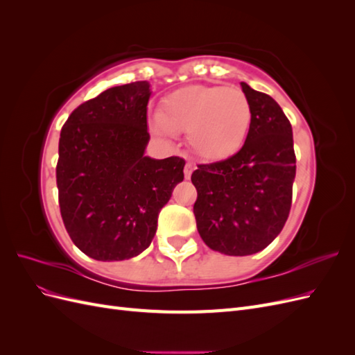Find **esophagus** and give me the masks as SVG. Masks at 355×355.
I'll return each mask as SVG.
<instances>
[{"mask_svg": "<svg viewBox=\"0 0 355 355\" xmlns=\"http://www.w3.org/2000/svg\"><path fill=\"white\" fill-rule=\"evenodd\" d=\"M194 163H191V161H187V164H185V178L187 179H189L191 178V173H192V171H194Z\"/></svg>", "mask_w": 355, "mask_h": 355, "instance_id": "34e87169", "label": "esophagus"}]
</instances>
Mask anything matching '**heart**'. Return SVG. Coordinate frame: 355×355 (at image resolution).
<instances>
[{"label":"heart","instance_id":"b5f03b06","mask_svg":"<svg viewBox=\"0 0 355 355\" xmlns=\"http://www.w3.org/2000/svg\"><path fill=\"white\" fill-rule=\"evenodd\" d=\"M250 121V102L240 89L197 84L166 96L155 125L163 135L188 133L201 158L216 161L239 151Z\"/></svg>","mask_w":355,"mask_h":355}]
</instances>
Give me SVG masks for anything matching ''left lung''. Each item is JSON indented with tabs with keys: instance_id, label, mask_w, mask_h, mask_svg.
Segmentation results:
<instances>
[{
	"instance_id": "8db88e82",
	"label": "left lung",
	"mask_w": 355,
	"mask_h": 355,
	"mask_svg": "<svg viewBox=\"0 0 355 355\" xmlns=\"http://www.w3.org/2000/svg\"><path fill=\"white\" fill-rule=\"evenodd\" d=\"M241 87L252 108L244 145L227 159L198 164L191 176L201 239L228 256L261 252L282 232L296 175L288 118L270 94Z\"/></svg>"
}]
</instances>
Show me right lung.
Returning <instances> with one entry per match:
<instances>
[{
  "mask_svg": "<svg viewBox=\"0 0 355 355\" xmlns=\"http://www.w3.org/2000/svg\"><path fill=\"white\" fill-rule=\"evenodd\" d=\"M148 81L102 92L75 108L59 139L56 184L63 225L96 261H124L151 244L158 213L184 180L185 159L144 155Z\"/></svg>",
  "mask_w": 355,
  "mask_h": 355,
  "instance_id": "add662e5",
  "label": "right lung"
}]
</instances>
